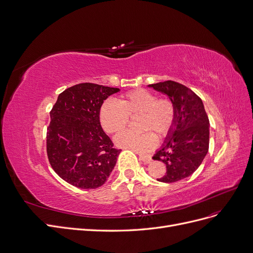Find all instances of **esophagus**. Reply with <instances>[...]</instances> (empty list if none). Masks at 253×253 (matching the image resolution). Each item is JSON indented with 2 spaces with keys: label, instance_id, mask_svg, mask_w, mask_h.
Here are the masks:
<instances>
[{
  "label": "esophagus",
  "instance_id": "obj_1",
  "mask_svg": "<svg viewBox=\"0 0 253 253\" xmlns=\"http://www.w3.org/2000/svg\"><path fill=\"white\" fill-rule=\"evenodd\" d=\"M139 160H141L143 163L145 164H149L151 163L152 158H151V155H145V154H139Z\"/></svg>",
  "mask_w": 253,
  "mask_h": 253
}]
</instances>
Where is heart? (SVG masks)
I'll list each match as a JSON object with an SVG mask.
<instances>
[{
	"instance_id": "heart-1",
	"label": "heart",
	"mask_w": 253,
	"mask_h": 253,
	"mask_svg": "<svg viewBox=\"0 0 253 253\" xmlns=\"http://www.w3.org/2000/svg\"><path fill=\"white\" fill-rule=\"evenodd\" d=\"M136 116H139L138 127L144 132L124 131L115 137V142L119 147L146 152L157 143L155 133L163 138L171 132L176 120V109L169 98H156L153 92L137 88L126 92L119 102L111 99L104 101L99 112L101 125L107 133L122 131L128 125L130 118Z\"/></svg>"
}]
</instances>
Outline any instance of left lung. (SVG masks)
<instances>
[{
    "label": "left lung",
    "instance_id": "1",
    "mask_svg": "<svg viewBox=\"0 0 253 253\" xmlns=\"http://www.w3.org/2000/svg\"><path fill=\"white\" fill-rule=\"evenodd\" d=\"M150 87L170 98L176 109L173 129L153 160L166 165L162 182H176L198 169L209 151L210 121L202 100L189 87L175 81L150 84Z\"/></svg>",
    "mask_w": 253,
    "mask_h": 253
}]
</instances>
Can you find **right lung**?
Wrapping results in <instances>:
<instances>
[{
	"label": "right lung",
	"instance_id": "right-lung-1",
	"mask_svg": "<svg viewBox=\"0 0 253 253\" xmlns=\"http://www.w3.org/2000/svg\"><path fill=\"white\" fill-rule=\"evenodd\" d=\"M120 89L79 83L63 90L50 111L46 154L57 175L79 189H97L107 180L121 149L103 131L99 112Z\"/></svg>",
	"mask_w": 253,
	"mask_h": 253
}]
</instances>
